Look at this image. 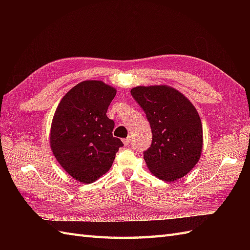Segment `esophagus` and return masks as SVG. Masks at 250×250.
<instances>
[{"label":"esophagus","instance_id":"esophagus-1","mask_svg":"<svg viewBox=\"0 0 250 250\" xmlns=\"http://www.w3.org/2000/svg\"><path fill=\"white\" fill-rule=\"evenodd\" d=\"M123 143H124L125 146H128V145H129V143H130V138L124 139V140H123Z\"/></svg>","mask_w":250,"mask_h":250}]
</instances>
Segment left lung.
Here are the masks:
<instances>
[{"mask_svg":"<svg viewBox=\"0 0 250 250\" xmlns=\"http://www.w3.org/2000/svg\"><path fill=\"white\" fill-rule=\"evenodd\" d=\"M130 93L145 111L152 131L151 146L144 151L150 172L168 183L184 177L202 152V124L195 106L168 85L137 86Z\"/></svg>","mask_w":250,"mask_h":250,"instance_id":"left-lung-1","label":"left lung"}]
</instances>
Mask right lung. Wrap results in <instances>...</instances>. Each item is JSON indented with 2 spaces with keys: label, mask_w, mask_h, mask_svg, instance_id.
I'll return each mask as SVG.
<instances>
[{
  "label": "right lung",
  "mask_w": 250,
  "mask_h": 250,
  "mask_svg": "<svg viewBox=\"0 0 250 250\" xmlns=\"http://www.w3.org/2000/svg\"><path fill=\"white\" fill-rule=\"evenodd\" d=\"M116 94V88L102 81H82L56 108L51 149L59 165L79 183L92 184L106 173L123 146L122 141L112 137L115 122L106 116Z\"/></svg>",
  "instance_id": "obj_1"
}]
</instances>
